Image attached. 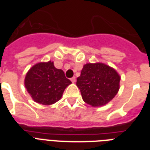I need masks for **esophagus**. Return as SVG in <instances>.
<instances>
[{"label":"esophagus","mask_w":150,"mask_h":150,"mask_svg":"<svg viewBox=\"0 0 150 150\" xmlns=\"http://www.w3.org/2000/svg\"><path fill=\"white\" fill-rule=\"evenodd\" d=\"M71 82H73V83H74V82H75V77L71 78Z\"/></svg>","instance_id":"obj_1"}]
</instances>
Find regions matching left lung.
Listing matches in <instances>:
<instances>
[{
    "label": "left lung",
    "instance_id": "left-lung-1",
    "mask_svg": "<svg viewBox=\"0 0 150 150\" xmlns=\"http://www.w3.org/2000/svg\"><path fill=\"white\" fill-rule=\"evenodd\" d=\"M120 75L104 64H86L83 66L76 85L82 100L93 107L107 104L119 90Z\"/></svg>",
    "mask_w": 150,
    "mask_h": 150
}]
</instances>
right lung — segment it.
Wrapping results in <instances>:
<instances>
[{"mask_svg": "<svg viewBox=\"0 0 150 150\" xmlns=\"http://www.w3.org/2000/svg\"><path fill=\"white\" fill-rule=\"evenodd\" d=\"M71 83L63 71L55 68L51 61L35 64L25 79V86L32 98L43 105H50L58 101Z\"/></svg>", "mask_w": 150, "mask_h": 150, "instance_id": "1", "label": "right lung"}]
</instances>
